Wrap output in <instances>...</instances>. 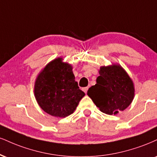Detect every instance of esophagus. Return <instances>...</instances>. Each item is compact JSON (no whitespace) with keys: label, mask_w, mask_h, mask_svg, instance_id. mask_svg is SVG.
I'll return each mask as SVG.
<instances>
[{"label":"esophagus","mask_w":157,"mask_h":157,"mask_svg":"<svg viewBox=\"0 0 157 157\" xmlns=\"http://www.w3.org/2000/svg\"><path fill=\"white\" fill-rule=\"evenodd\" d=\"M88 87H85V88H82V90L85 92V93H87V91H88Z\"/></svg>","instance_id":"obj_1"}]
</instances>
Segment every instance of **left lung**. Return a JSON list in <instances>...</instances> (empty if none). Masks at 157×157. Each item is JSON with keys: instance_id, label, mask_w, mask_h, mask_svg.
<instances>
[{"instance_id": "obj_1", "label": "left lung", "mask_w": 157, "mask_h": 157, "mask_svg": "<svg viewBox=\"0 0 157 157\" xmlns=\"http://www.w3.org/2000/svg\"><path fill=\"white\" fill-rule=\"evenodd\" d=\"M97 84L88 90V96L99 110L116 115L131 105L135 97V86L129 75L120 64L102 66L99 70Z\"/></svg>"}]
</instances>
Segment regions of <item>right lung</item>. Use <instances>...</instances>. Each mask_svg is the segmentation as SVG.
I'll use <instances>...</instances> for the list:
<instances>
[{
	"instance_id": "1",
	"label": "right lung",
	"mask_w": 157,
	"mask_h": 157,
	"mask_svg": "<svg viewBox=\"0 0 157 157\" xmlns=\"http://www.w3.org/2000/svg\"><path fill=\"white\" fill-rule=\"evenodd\" d=\"M58 57L51 60L37 75L34 96L45 113L57 118L72 114L85 93L78 87L72 66Z\"/></svg>"
}]
</instances>
